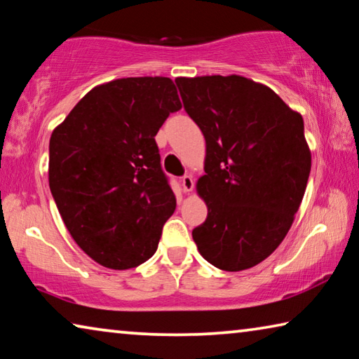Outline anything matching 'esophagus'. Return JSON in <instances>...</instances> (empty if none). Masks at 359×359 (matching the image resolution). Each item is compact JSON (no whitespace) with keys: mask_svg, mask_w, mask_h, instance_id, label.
<instances>
[{"mask_svg":"<svg viewBox=\"0 0 359 359\" xmlns=\"http://www.w3.org/2000/svg\"><path fill=\"white\" fill-rule=\"evenodd\" d=\"M180 184H182V188H184L185 193H190L193 191L194 188V180L190 177V175H184V177L180 179Z\"/></svg>","mask_w":359,"mask_h":359,"instance_id":"esophagus-1","label":"esophagus"}]
</instances>
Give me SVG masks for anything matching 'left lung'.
Listing matches in <instances>:
<instances>
[{
	"mask_svg": "<svg viewBox=\"0 0 359 359\" xmlns=\"http://www.w3.org/2000/svg\"><path fill=\"white\" fill-rule=\"evenodd\" d=\"M175 83L205 139V174L196 190L208 218L193 229V241L218 269L257 266L285 239L306 191L312 156L301 114L242 76Z\"/></svg>",
	"mask_w": 359,
	"mask_h": 359,
	"instance_id": "obj_1",
	"label": "left lung"
}]
</instances>
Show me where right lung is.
Listing matches in <instances>:
<instances>
[{"mask_svg":"<svg viewBox=\"0 0 359 359\" xmlns=\"http://www.w3.org/2000/svg\"><path fill=\"white\" fill-rule=\"evenodd\" d=\"M182 107L169 77H126L83 96L48 145V185L82 250L109 269L156 252L175 196L155 136Z\"/></svg>","mask_w":359,"mask_h":359,"instance_id":"add662e5","label":"right lung"}]
</instances>
